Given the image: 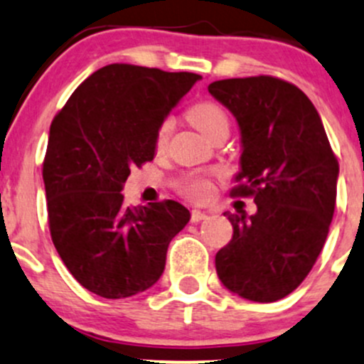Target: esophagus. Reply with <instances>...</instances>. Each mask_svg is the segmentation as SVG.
Instances as JSON below:
<instances>
[{"label": "esophagus", "mask_w": 364, "mask_h": 364, "mask_svg": "<svg viewBox=\"0 0 364 364\" xmlns=\"http://www.w3.org/2000/svg\"><path fill=\"white\" fill-rule=\"evenodd\" d=\"M205 218H208V215H205V213L199 211V209H192V222L193 223L203 222V220H205Z\"/></svg>", "instance_id": "1"}]
</instances>
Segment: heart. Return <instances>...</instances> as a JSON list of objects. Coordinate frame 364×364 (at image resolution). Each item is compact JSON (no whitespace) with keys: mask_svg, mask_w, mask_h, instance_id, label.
<instances>
[{"mask_svg":"<svg viewBox=\"0 0 364 364\" xmlns=\"http://www.w3.org/2000/svg\"><path fill=\"white\" fill-rule=\"evenodd\" d=\"M186 117L208 139H213L215 135L223 134V132L229 134V114H227L222 105L213 100H199L192 104L188 111H186ZM171 128L172 121L168 117L159 124V130H156L155 135V146L159 151H161L165 144H167ZM181 192L193 200H205L211 197L213 188L208 179L199 178V176H188V178L181 181Z\"/></svg>","mask_w":364,"mask_h":364,"instance_id":"heart-1","label":"heart"}]
</instances>
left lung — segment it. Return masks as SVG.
Instances as JSON below:
<instances>
[{
  "instance_id": "1",
  "label": "left lung",
  "mask_w": 364,
  "mask_h": 364,
  "mask_svg": "<svg viewBox=\"0 0 364 364\" xmlns=\"http://www.w3.org/2000/svg\"><path fill=\"white\" fill-rule=\"evenodd\" d=\"M209 93L236 117L241 171L230 196L253 197L257 213H223L232 240L216 273L234 294L273 303L299 287L328 237L338 160L310 98L271 75L215 80Z\"/></svg>"
}]
</instances>
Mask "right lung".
<instances>
[{
    "mask_svg": "<svg viewBox=\"0 0 364 364\" xmlns=\"http://www.w3.org/2000/svg\"><path fill=\"white\" fill-rule=\"evenodd\" d=\"M200 75L114 63L91 73L50 123L43 160L53 243L93 294L121 299L159 282L190 211L176 200L128 205L132 167L155 156L159 124Z\"/></svg>",
    "mask_w": 364,
    "mask_h": 364,
    "instance_id": "add662e5",
    "label": "right lung"
}]
</instances>
